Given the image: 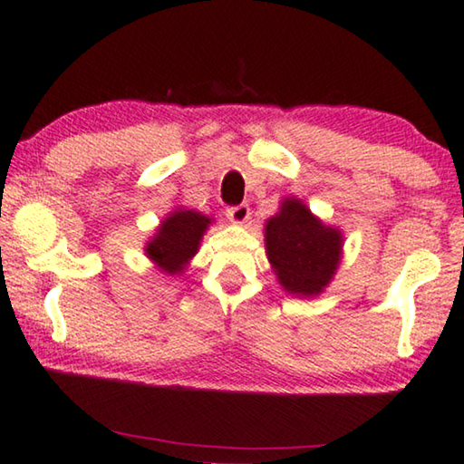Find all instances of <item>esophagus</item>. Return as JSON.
Here are the masks:
<instances>
[{
	"label": "esophagus",
	"instance_id": "esophagus-1",
	"mask_svg": "<svg viewBox=\"0 0 464 464\" xmlns=\"http://www.w3.org/2000/svg\"><path fill=\"white\" fill-rule=\"evenodd\" d=\"M226 218L230 219L232 224L243 226V224H246V219L251 218V209H248V205H237V207H230V209H226Z\"/></svg>",
	"mask_w": 464,
	"mask_h": 464
}]
</instances>
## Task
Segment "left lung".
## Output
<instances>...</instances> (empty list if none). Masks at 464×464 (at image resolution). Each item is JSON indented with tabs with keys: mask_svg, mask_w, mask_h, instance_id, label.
Listing matches in <instances>:
<instances>
[{
	"mask_svg": "<svg viewBox=\"0 0 464 464\" xmlns=\"http://www.w3.org/2000/svg\"><path fill=\"white\" fill-rule=\"evenodd\" d=\"M264 232L266 255L278 285L299 299L324 293L343 257V232L314 216L297 197L282 198Z\"/></svg>",
	"mask_w": 464,
	"mask_h": 464,
	"instance_id": "left-lung-1",
	"label": "left lung"
}]
</instances>
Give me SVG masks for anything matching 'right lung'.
Segmentation results:
<instances>
[{
  "instance_id": "obj_1",
  "label": "right lung",
  "mask_w": 464,
  "mask_h": 464,
  "mask_svg": "<svg viewBox=\"0 0 464 464\" xmlns=\"http://www.w3.org/2000/svg\"><path fill=\"white\" fill-rule=\"evenodd\" d=\"M211 218L200 211L178 207L160 221L152 237L146 240L144 255L165 276H179L198 253L200 240L209 230Z\"/></svg>"
}]
</instances>
